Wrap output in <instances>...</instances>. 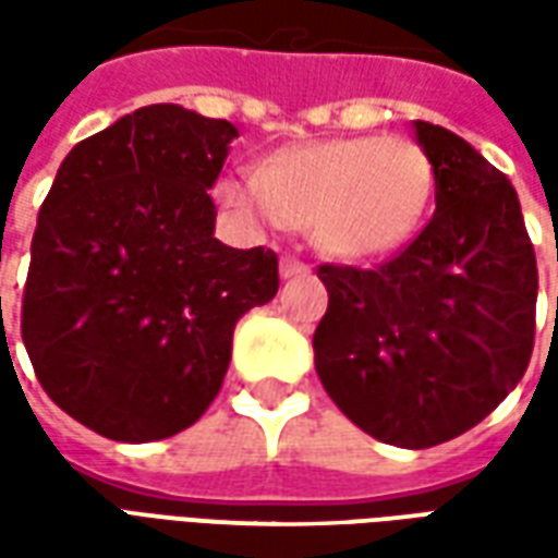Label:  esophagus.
Masks as SVG:
<instances>
[{
  "label": "esophagus",
  "mask_w": 558,
  "mask_h": 558,
  "mask_svg": "<svg viewBox=\"0 0 558 558\" xmlns=\"http://www.w3.org/2000/svg\"><path fill=\"white\" fill-rule=\"evenodd\" d=\"M307 271H311V266H304V263L292 259V256H283V259H280V278L283 280L302 278V275H307Z\"/></svg>",
  "instance_id": "34e87169"
}]
</instances>
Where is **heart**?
Listing matches in <instances>:
<instances>
[{
	"label": "heart",
	"instance_id": "b5f03b06",
	"mask_svg": "<svg viewBox=\"0 0 558 558\" xmlns=\"http://www.w3.org/2000/svg\"><path fill=\"white\" fill-rule=\"evenodd\" d=\"M433 163L407 137H331L287 146L259 170H239L215 196L254 230L311 227L319 251L379 259L415 239L433 203Z\"/></svg>",
	"mask_w": 558,
	"mask_h": 558
}]
</instances>
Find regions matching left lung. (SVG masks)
I'll use <instances>...</instances> for the list:
<instances>
[{"mask_svg": "<svg viewBox=\"0 0 558 558\" xmlns=\"http://www.w3.org/2000/svg\"><path fill=\"white\" fill-rule=\"evenodd\" d=\"M436 175V211L386 266H319L328 311L314 335L338 410L398 448L448 442L526 374L538 268L514 184L448 128L412 122Z\"/></svg>", "mask_w": 558, "mask_h": 558, "instance_id": "left-lung-1", "label": "left lung"}]
</instances>
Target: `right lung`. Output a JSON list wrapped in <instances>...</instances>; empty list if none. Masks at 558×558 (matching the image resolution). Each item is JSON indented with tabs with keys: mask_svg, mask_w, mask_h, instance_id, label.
Here are the masks:
<instances>
[{
	"mask_svg": "<svg viewBox=\"0 0 558 558\" xmlns=\"http://www.w3.org/2000/svg\"><path fill=\"white\" fill-rule=\"evenodd\" d=\"M239 128L148 104L68 151L44 199L23 343L59 410L116 442L191 427L232 331L278 292V256L215 239L211 184Z\"/></svg>",
	"mask_w": 558,
	"mask_h": 558,
	"instance_id": "1",
	"label": "right lung"
}]
</instances>
